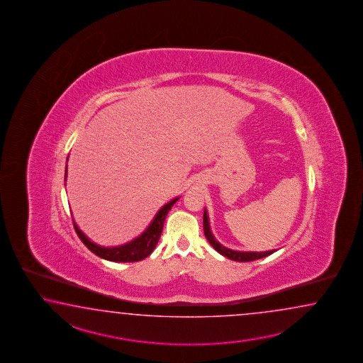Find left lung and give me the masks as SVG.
Instances as JSON below:
<instances>
[{
	"mask_svg": "<svg viewBox=\"0 0 363 363\" xmlns=\"http://www.w3.org/2000/svg\"><path fill=\"white\" fill-rule=\"evenodd\" d=\"M203 232H205V236H206V239L210 242V245L214 247L219 255H224V257L230 258L232 261H236V262H250V261L264 258L267 255L275 253V250H267V252H239V250H232V249L223 247L218 240H216L213 232L210 230L208 211L206 210H203Z\"/></svg>",
	"mask_w": 363,
	"mask_h": 363,
	"instance_id": "left-lung-1",
	"label": "left lung"
}]
</instances>
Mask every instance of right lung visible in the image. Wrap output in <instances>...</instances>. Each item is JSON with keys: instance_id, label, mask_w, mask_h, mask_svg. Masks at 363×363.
I'll use <instances>...</instances> for the list:
<instances>
[{"instance_id": "1", "label": "right lung", "mask_w": 363, "mask_h": 363, "mask_svg": "<svg viewBox=\"0 0 363 363\" xmlns=\"http://www.w3.org/2000/svg\"><path fill=\"white\" fill-rule=\"evenodd\" d=\"M65 172H66L65 174V180H66L67 166H66ZM178 200L179 197H177V199L171 200L170 202H167L166 205H163L162 208H160V211L155 214V219L152 220V223L149 224V227L145 231L143 232L136 239H133L130 242L121 245V247H101V245H97V244H94L91 240L88 239L84 233L82 232V230H79V227H77L75 222H74V228L77 231L79 239L83 241L85 247L101 258L108 259L111 262H138V261L147 258V255L155 250V245L161 238L163 223H164L167 213L170 211L171 208L174 206V203Z\"/></svg>"}]
</instances>
